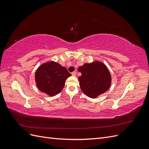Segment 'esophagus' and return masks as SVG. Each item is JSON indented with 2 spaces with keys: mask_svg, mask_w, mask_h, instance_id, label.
I'll return each mask as SVG.
<instances>
[{
  "mask_svg": "<svg viewBox=\"0 0 149 149\" xmlns=\"http://www.w3.org/2000/svg\"><path fill=\"white\" fill-rule=\"evenodd\" d=\"M71 74L73 75V76H75L76 75V71H74V72H73V73H71Z\"/></svg>",
  "mask_w": 149,
  "mask_h": 149,
  "instance_id": "obj_1",
  "label": "esophagus"
}]
</instances>
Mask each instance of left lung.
<instances>
[{
	"label": "left lung",
	"mask_w": 149,
	"mask_h": 149,
	"mask_svg": "<svg viewBox=\"0 0 149 149\" xmlns=\"http://www.w3.org/2000/svg\"><path fill=\"white\" fill-rule=\"evenodd\" d=\"M78 71L79 86L83 93L91 98H96L106 92L111 84V74L106 65L100 61L80 66Z\"/></svg>",
	"instance_id": "8db88e82"
}]
</instances>
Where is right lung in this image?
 I'll list each match as a JSON object with an SVG mask.
<instances>
[{"mask_svg": "<svg viewBox=\"0 0 149 149\" xmlns=\"http://www.w3.org/2000/svg\"><path fill=\"white\" fill-rule=\"evenodd\" d=\"M66 68L54 61L42 63L35 74L36 85L40 91L49 96L60 93L65 84V81L71 76Z\"/></svg>", "mask_w": 149, "mask_h": 149, "instance_id": "add662e5", "label": "right lung"}]
</instances>
